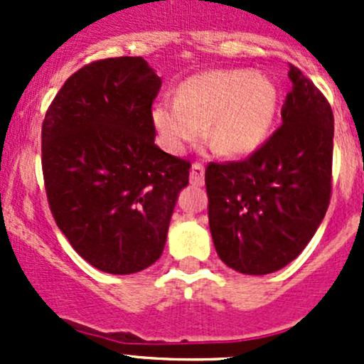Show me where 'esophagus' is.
Returning <instances> with one entry per match:
<instances>
[{
  "label": "esophagus",
  "mask_w": 364,
  "mask_h": 364,
  "mask_svg": "<svg viewBox=\"0 0 364 364\" xmlns=\"http://www.w3.org/2000/svg\"><path fill=\"white\" fill-rule=\"evenodd\" d=\"M190 183L196 186H203L204 185V165L196 161L192 165V171H190Z\"/></svg>",
  "instance_id": "obj_1"
}]
</instances>
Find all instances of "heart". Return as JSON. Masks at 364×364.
I'll return each mask as SVG.
<instances>
[{
    "instance_id": "obj_1",
    "label": "heart",
    "mask_w": 364,
    "mask_h": 364,
    "mask_svg": "<svg viewBox=\"0 0 364 364\" xmlns=\"http://www.w3.org/2000/svg\"><path fill=\"white\" fill-rule=\"evenodd\" d=\"M277 111L278 87L271 77L211 70L179 84L176 98L156 102L151 121L161 148L172 155L185 153L204 134L225 155H245L266 141Z\"/></svg>"
}]
</instances>
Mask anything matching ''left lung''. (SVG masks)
<instances>
[{"label": "left lung", "mask_w": 364, "mask_h": 364, "mask_svg": "<svg viewBox=\"0 0 364 364\" xmlns=\"http://www.w3.org/2000/svg\"><path fill=\"white\" fill-rule=\"evenodd\" d=\"M282 124L248 159L205 168L208 216L220 259L243 274L282 269L304 250L331 199L335 119L299 68Z\"/></svg>", "instance_id": "8db88e82"}]
</instances>
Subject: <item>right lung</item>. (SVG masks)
Here are the masks:
<instances>
[{
	"instance_id": "add662e5",
	"label": "right lung",
	"mask_w": 364,
	"mask_h": 364,
	"mask_svg": "<svg viewBox=\"0 0 364 364\" xmlns=\"http://www.w3.org/2000/svg\"><path fill=\"white\" fill-rule=\"evenodd\" d=\"M161 79L142 58H109L70 75L42 124L50 213L97 269L132 274L160 259L190 161L155 144Z\"/></svg>"
}]
</instances>
